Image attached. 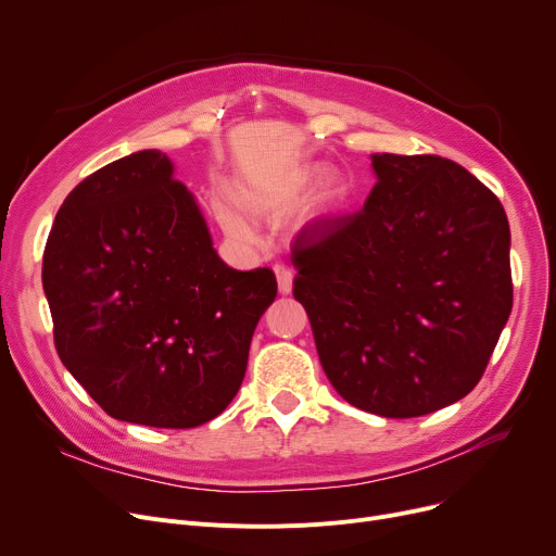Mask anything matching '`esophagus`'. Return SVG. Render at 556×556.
<instances>
[{
	"label": "esophagus",
	"mask_w": 556,
	"mask_h": 556,
	"mask_svg": "<svg viewBox=\"0 0 556 556\" xmlns=\"http://www.w3.org/2000/svg\"><path fill=\"white\" fill-rule=\"evenodd\" d=\"M275 275H277L279 293H281V295H288L290 290H293V270L286 268V266H275Z\"/></svg>",
	"instance_id": "obj_1"
}]
</instances>
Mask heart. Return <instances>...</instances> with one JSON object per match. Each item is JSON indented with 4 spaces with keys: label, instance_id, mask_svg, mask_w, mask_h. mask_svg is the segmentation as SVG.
<instances>
[{
    "label": "heart",
    "instance_id": "heart-1",
    "mask_svg": "<svg viewBox=\"0 0 556 556\" xmlns=\"http://www.w3.org/2000/svg\"><path fill=\"white\" fill-rule=\"evenodd\" d=\"M336 195V191H331V198ZM239 202L243 207L256 216H266L273 210V202L266 193H261L258 189L245 187L239 191ZM214 212L218 223L223 225V229L229 233V237L239 239V241H252L254 239V231L252 225L248 223V218L233 207L231 202H227L225 198H214Z\"/></svg>",
    "mask_w": 556,
    "mask_h": 556
}]
</instances>
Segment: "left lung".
<instances>
[{
  "instance_id": "obj_1",
  "label": "left lung",
  "mask_w": 556,
  "mask_h": 556,
  "mask_svg": "<svg viewBox=\"0 0 556 556\" xmlns=\"http://www.w3.org/2000/svg\"><path fill=\"white\" fill-rule=\"evenodd\" d=\"M363 210L315 220L290 258L319 363L361 410L407 419L469 394L511 313L501 200L437 155H371Z\"/></svg>"
}]
</instances>
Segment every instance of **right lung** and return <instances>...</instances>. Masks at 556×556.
I'll list each match as a JSON object with an SVG mask.
<instances>
[{
  "label": "right lung",
  "mask_w": 556,
  "mask_h": 556,
  "mask_svg": "<svg viewBox=\"0 0 556 556\" xmlns=\"http://www.w3.org/2000/svg\"><path fill=\"white\" fill-rule=\"evenodd\" d=\"M58 356L128 424L195 428L237 396L252 333L277 298L270 268H229L162 151L85 178L42 258Z\"/></svg>",
  "instance_id": "obj_1"
}]
</instances>
